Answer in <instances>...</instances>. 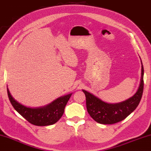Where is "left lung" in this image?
I'll use <instances>...</instances> for the list:
<instances>
[{
  "mask_svg": "<svg viewBox=\"0 0 151 151\" xmlns=\"http://www.w3.org/2000/svg\"><path fill=\"white\" fill-rule=\"evenodd\" d=\"M141 64V79L138 90L131 98L122 102L106 103L92 93L82 90L86 95L88 112L96 122L103 124H115L125 119L137 108L142 98L144 88V68L142 61Z\"/></svg>",
  "mask_w": 151,
  "mask_h": 151,
  "instance_id": "left-lung-1",
  "label": "left lung"
}]
</instances>
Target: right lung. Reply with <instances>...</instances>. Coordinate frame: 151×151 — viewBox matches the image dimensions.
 I'll return each instance as SVG.
<instances>
[{
  "instance_id": "obj_1",
  "label": "right lung",
  "mask_w": 151,
  "mask_h": 151,
  "mask_svg": "<svg viewBox=\"0 0 151 151\" xmlns=\"http://www.w3.org/2000/svg\"><path fill=\"white\" fill-rule=\"evenodd\" d=\"M7 93L12 106L22 116L35 126H49L55 124L60 119L71 93L58 98L49 104L40 108H29L14 100L8 88Z\"/></svg>"
}]
</instances>
